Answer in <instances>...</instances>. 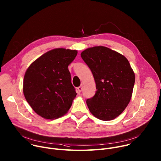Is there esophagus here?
Wrapping results in <instances>:
<instances>
[{"label":"esophagus","mask_w":161,"mask_h":161,"mask_svg":"<svg viewBox=\"0 0 161 161\" xmlns=\"http://www.w3.org/2000/svg\"><path fill=\"white\" fill-rule=\"evenodd\" d=\"M82 89H83V86H80L77 88V90H78V91L79 92H81L82 91Z\"/></svg>","instance_id":"esophagus-1"}]
</instances>
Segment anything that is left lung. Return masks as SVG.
<instances>
[{
    "mask_svg": "<svg viewBox=\"0 0 161 161\" xmlns=\"http://www.w3.org/2000/svg\"><path fill=\"white\" fill-rule=\"evenodd\" d=\"M81 57L96 85V94L86 100L90 113L101 120L114 119L124 111L132 94L135 75L128 60L101 46L86 49Z\"/></svg>",
    "mask_w": 161,
    "mask_h": 161,
    "instance_id": "obj_1",
    "label": "left lung"
}]
</instances>
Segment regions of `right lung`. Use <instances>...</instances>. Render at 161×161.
I'll return each mask as SVG.
<instances>
[{
  "instance_id": "right-lung-1",
  "label": "right lung",
  "mask_w": 161,
  "mask_h": 161,
  "mask_svg": "<svg viewBox=\"0 0 161 161\" xmlns=\"http://www.w3.org/2000/svg\"><path fill=\"white\" fill-rule=\"evenodd\" d=\"M76 50L56 48L45 53L27 69L23 92L32 109L41 117L53 120L65 114L76 96L68 65Z\"/></svg>"
}]
</instances>
